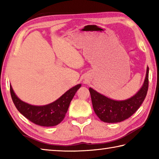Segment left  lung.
I'll list each match as a JSON object with an SVG mask.
<instances>
[{
  "mask_svg": "<svg viewBox=\"0 0 159 159\" xmlns=\"http://www.w3.org/2000/svg\"><path fill=\"white\" fill-rule=\"evenodd\" d=\"M148 86L149 67L147 66L146 77L140 89L135 95L124 100H115L109 98L90 88L94 111L102 121L109 123L123 121L130 117L141 106L146 98Z\"/></svg>",
  "mask_w": 159,
  "mask_h": 159,
  "instance_id": "obj_1",
  "label": "left lung"
}]
</instances>
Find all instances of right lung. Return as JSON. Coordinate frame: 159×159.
<instances>
[{
	"label": "right lung",
	"mask_w": 159,
	"mask_h": 159,
	"mask_svg": "<svg viewBox=\"0 0 159 159\" xmlns=\"http://www.w3.org/2000/svg\"><path fill=\"white\" fill-rule=\"evenodd\" d=\"M81 84L70 88L60 98L52 103L43 106L28 104L18 98L10 85V94L16 108L24 116L36 125L51 127L62 121L69 109V104Z\"/></svg>",
	"instance_id": "obj_1"
}]
</instances>
